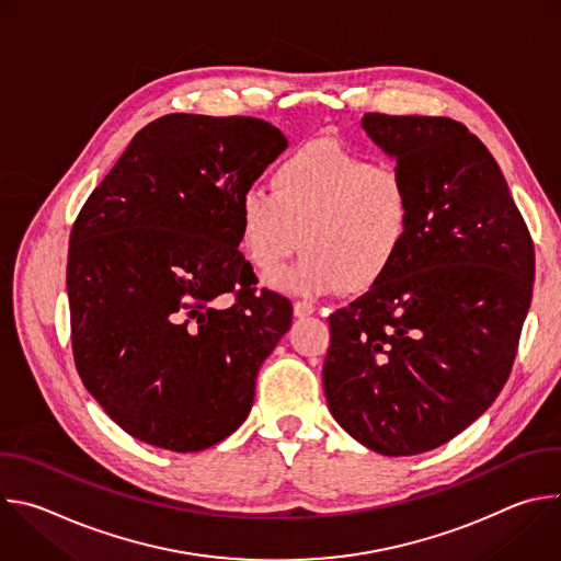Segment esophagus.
I'll list each match as a JSON object with an SVG mask.
<instances>
[{"mask_svg":"<svg viewBox=\"0 0 561 561\" xmlns=\"http://www.w3.org/2000/svg\"><path fill=\"white\" fill-rule=\"evenodd\" d=\"M293 312H295L297 319H301V317L312 314V312H314V306L308 304V301H295V304H293Z\"/></svg>","mask_w":561,"mask_h":561,"instance_id":"1","label":"esophagus"}]
</instances>
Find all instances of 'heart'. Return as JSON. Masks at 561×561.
I'll return each instance as SVG.
<instances>
[{
  "label": "heart",
  "mask_w": 561,
  "mask_h": 561,
  "mask_svg": "<svg viewBox=\"0 0 561 561\" xmlns=\"http://www.w3.org/2000/svg\"><path fill=\"white\" fill-rule=\"evenodd\" d=\"M411 226L407 178L333 139L299 146L275 169L271 193L251 188L239 199L242 249L262 273L277 271L301 234L297 266L266 277L299 295L368 290L404 251Z\"/></svg>",
  "instance_id": "b5f03b06"
}]
</instances>
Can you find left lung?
I'll return each mask as SVG.
<instances>
[{
  "mask_svg": "<svg viewBox=\"0 0 561 561\" xmlns=\"http://www.w3.org/2000/svg\"><path fill=\"white\" fill-rule=\"evenodd\" d=\"M413 195L404 251L329 317L324 392L366 448L404 457L468 428L502 392L530 308L535 251L508 184L448 117H362Z\"/></svg>",
  "mask_w": 561,
  "mask_h": 561,
  "instance_id": "left-lung-1",
  "label": "left lung"
}]
</instances>
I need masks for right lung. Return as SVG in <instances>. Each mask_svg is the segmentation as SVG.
Masks as SVG:
<instances>
[{"mask_svg":"<svg viewBox=\"0 0 561 561\" xmlns=\"http://www.w3.org/2000/svg\"><path fill=\"white\" fill-rule=\"evenodd\" d=\"M286 146L255 117H159L79 213L66 268L75 366L135 439L197 453L249 417L293 306L255 293L239 199ZM224 291L238 295L230 309L214 306Z\"/></svg>","mask_w":561,"mask_h":561,"instance_id":"add662e5","label":"right lung"}]
</instances>
